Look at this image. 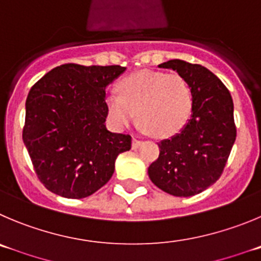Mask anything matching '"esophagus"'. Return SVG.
Segmentation results:
<instances>
[{
	"label": "esophagus",
	"instance_id": "34e87169",
	"mask_svg": "<svg viewBox=\"0 0 261 261\" xmlns=\"http://www.w3.org/2000/svg\"><path fill=\"white\" fill-rule=\"evenodd\" d=\"M140 144H142V140H140L138 136H134V138H133V148H134V149H136V148L140 147Z\"/></svg>",
	"mask_w": 261,
	"mask_h": 261
}]
</instances>
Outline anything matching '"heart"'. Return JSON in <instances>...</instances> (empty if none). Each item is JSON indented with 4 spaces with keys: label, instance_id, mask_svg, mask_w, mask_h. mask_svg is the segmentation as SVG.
Segmentation results:
<instances>
[{
    "label": "heart",
    "instance_id": "1",
    "mask_svg": "<svg viewBox=\"0 0 261 261\" xmlns=\"http://www.w3.org/2000/svg\"><path fill=\"white\" fill-rule=\"evenodd\" d=\"M112 122L127 127L139 119L147 131L167 138L188 122L193 107L191 85L177 73L139 70L123 77L106 97Z\"/></svg>",
    "mask_w": 261,
    "mask_h": 261
}]
</instances>
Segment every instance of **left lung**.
Masks as SVG:
<instances>
[{
  "label": "left lung",
  "mask_w": 261,
  "mask_h": 261,
  "mask_svg": "<svg viewBox=\"0 0 261 261\" xmlns=\"http://www.w3.org/2000/svg\"><path fill=\"white\" fill-rule=\"evenodd\" d=\"M182 75L193 94L192 116L172 138L158 144L160 155L148 167L154 186L176 197L211 187L224 171L237 128L229 90L207 68L174 59L158 65Z\"/></svg>",
  "instance_id": "obj_1"
}]
</instances>
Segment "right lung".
I'll return each instance as SVG.
<instances>
[{"label": "right lung", "instance_id": "add662e5", "mask_svg": "<svg viewBox=\"0 0 261 261\" xmlns=\"http://www.w3.org/2000/svg\"><path fill=\"white\" fill-rule=\"evenodd\" d=\"M126 68L68 63L46 73L25 101L23 142L36 175L53 193L85 198L106 186L128 134L111 133L106 87Z\"/></svg>", "mask_w": 261, "mask_h": 261}]
</instances>
